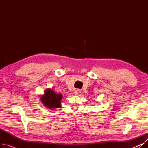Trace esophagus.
I'll return each instance as SVG.
<instances>
[{
	"label": "esophagus",
	"mask_w": 148,
	"mask_h": 148,
	"mask_svg": "<svg viewBox=\"0 0 148 148\" xmlns=\"http://www.w3.org/2000/svg\"><path fill=\"white\" fill-rule=\"evenodd\" d=\"M80 90H79V89H77V90H74V95H79V94H80Z\"/></svg>",
	"instance_id": "1"
}]
</instances>
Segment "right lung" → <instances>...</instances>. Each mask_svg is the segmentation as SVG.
Instances as JSON below:
<instances>
[{"label": "right lung", "instance_id": "add662e5", "mask_svg": "<svg viewBox=\"0 0 148 148\" xmlns=\"http://www.w3.org/2000/svg\"><path fill=\"white\" fill-rule=\"evenodd\" d=\"M62 99V95L61 94H56L52 89H47L40 98L42 104L46 107L51 109L60 107Z\"/></svg>", "mask_w": 148, "mask_h": 148}]
</instances>
